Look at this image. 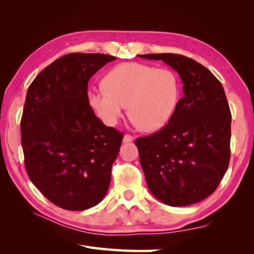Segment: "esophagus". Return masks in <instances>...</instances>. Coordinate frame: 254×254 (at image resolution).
Returning a JSON list of instances; mask_svg holds the SVG:
<instances>
[{"label":"esophagus","mask_w":254,"mask_h":254,"mask_svg":"<svg viewBox=\"0 0 254 254\" xmlns=\"http://www.w3.org/2000/svg\"><path fill=\"white\" fill-rule=\"evenodd\" d=\"M134 139V136H132L131 134H126L123 137V143H130V142H133Z\"/></svg>","instance_id":"34e87169"}]
</instances>
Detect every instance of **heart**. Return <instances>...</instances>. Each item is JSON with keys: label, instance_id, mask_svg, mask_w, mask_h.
<instances>
[{"label": "heart", "instance_id": "obj_1", "mask_svg": "<svg viewBox=\"0 0 254 254\" xmlns=\"http://www.w3.org/2000/svg\"><path fill=\"white\" fill-rule=\"evenodd\" d=\"M180 97V82L169 68L127 62L112 68L105 77V87L90 88L87 100L100 120L113 127L128 115L144 131L163 128L174 117Z\"/></svg>", "mask_w": 254, "mask_h": 254}]
</instances>
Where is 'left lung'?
<instances>
[{
  "instance_id": "1",
  "label": "left lung",
  "mask_w": 254,
  "mask_h": 254,
  "mask_svg": "<svg viewBox=\"0 0 254 254\" xmlns=\"http://www.w3.org/2000/svg\"><path fill=\"white\" fill-rule=\"evenodd\" d=\"M138 57L170 65L181 77L185 94L167 126L135 141L147 187L170 206L197 203L216 190L229 165L231 113L223 86L185 56Z\"/></svg>"
}]
</instances>
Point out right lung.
I'll return each instance as SVG.
<instances>
[{
    "label": "right lung",
    "mask_w": 254,
    "mask_h": 254,
    "mask_svg": "<svg viewBox=\"0 0 254 254\" xmlns=\"http://www.w3.org/2000/svg\"><path fill=\"white\" fill-rule=\"evenodd\" d=\"M115 57L69 53L37 75L20 121L29 179L57 206L84 210L105 197L123 133L106 127L87 100L90 77Z\"/></svg>",
    "instance_id": "right-lung-1"
}]
</instances>
